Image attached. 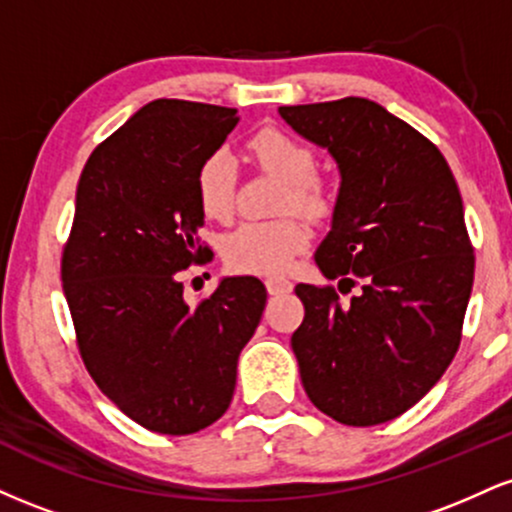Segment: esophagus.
I'll return each mask as SVG.
<instances>
[{
    "label": "esophagus",
    "mask_w": 512,
    "mask_h": 512,
    "mask_svg": "<svg viewBox=\"0 0 512 512\" xmlns=\"http://www.w3.org/2000/svg\"><path fill=\"white\" fill-rule=\"evenodd\" d=\"M264 284H267V291L272 293V296H284V293L293 291V284L289 279H284V276H269Z\"/></svg>",
    "instance_id": "obj_1"
}]
</instances>
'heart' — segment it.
<instances>
[{"mask_svg": "<svg viewBox=\"0 0 512 512\" xmlns=\"http://www.w3.org/2000/svg\"><path fill=\"white\" fill-rule=\"evenodd\" d=\"M248 154L264 173L284 182L281 211H296L320 221L334 207L332 187L315 175V154L308 146L274 127L252 134ZM195 195L202 214L211 221H228L236 209V163L226 151H214L199 163ZM310 231L303 221H245L221 240V255L231 269L245 274H281L308 248Z\"/></svg>", "mask_w": 512, "mask_h": 512, "instance_id": "b5f03b06", "label": "heart"}]
</instances>
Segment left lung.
Wrapping results in <instances>:
<instances>
[{
  "label": "left lung",
  "mask_w": 512,
  "mask_h": 512,
  "mask_svg": "<svg viewBox=\"0 0 512 512\" xmlns=\"http://www.w3.org/2000/svg\"><path fill=\"white\" fill-rule=\"evenodd\" d=\"M279 115L342 175L315 264L339 291L361 281L349 303L332 286H296L303 387L339 424H385L438 383L460 346L474 281L460 190L436 144L368 98Z\"/></svg>",
  "instance_id": "1"
}]
</instances>
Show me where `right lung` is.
<instances>
[{"mask_svg": "<svg viewBox=\"0 0 512 512\" xmlns=\"http://www.w3.org/2000/svg\"><path fill=\"white\" fill-rule=\"evenodd\" d=\"M236 108L158 98L88 156L76 187L62 286L86 370L149 431L187 436L221 419L267 289L226 276L190 305L180 272L202 262L199 163L238 125Z\"/></svg>", "mask_w": 512, "mask_h": 512, "instance_id": "right-lung-1", "label": "right lung"}]
</instances>
